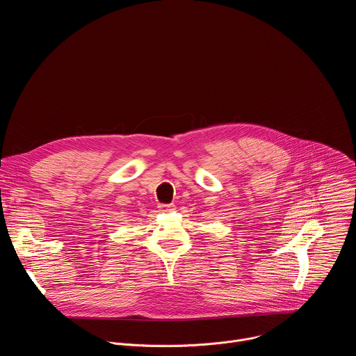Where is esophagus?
Wrapping results in <instances>:
<instances>
[{"mask_svg": "<svg viewBox=\"0 0 356 356\" xmlns=\"http://www.w3.org/2000/svg\"><path fill=\"white\" fill-rule=\"evenodd\" d=\"M159 209H161L162 211L170 213V211H173V210H175V206H173V204H161V206H159Z\"/></svg>", "mask_w": 356, "mask_h": 356, "instance_id": "esophagus-1", "label": "esophagus"}]
</instances>
